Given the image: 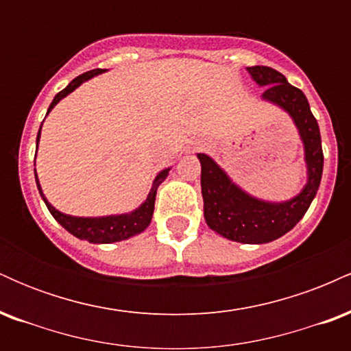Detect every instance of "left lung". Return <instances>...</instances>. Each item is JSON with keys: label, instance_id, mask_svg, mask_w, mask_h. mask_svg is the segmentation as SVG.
I'll return each mask as SVG.
<instances>
[{"label": "left lung", "instance_id": "obj_1", "mask_svg": "<svg viewBox=\"0 0 351 351\" xmlns=\"http://www.w3.org/2000/svg\"><path fill=\"white\" fill-rule=\"evenodd\" d=\"M245 71L257 86L265 88L261 99L284 110L299 132L307 175L304 188L291 199L257 198L232 181L211 156L204 153L196 156L201 163L203 211L209 229L236 243L265 244L287 234L307 213L320 186L324 152L318 123L304 92L272 67L252 66Z\"/></svg>", "mask_w": 351, "mask_h": 351}]
</instances>
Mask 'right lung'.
<instances>
[{
	"mask_svg": "<svg viewBox=\"0 0 351 351\" xmlns=\"http://www.w3.org/2000/svg\"><path fill=\"white\" fill-rule=\"evenodd\" d=\"M104 72H107V69H94L90 72H86V74L79 75V77H75L69 86L62 88V90L56 95L54 100L51 102L49 108H47L46 115H49L52 108L58 106L64 97H67L71 92H74L75 88L82 86L84 82H87V80H90L92 77H95V75L104 74ZM41 127H39L38 138H36V147H38L39 138H41ZM170 170L171 167L165 168V170H162L155 176V180H153L152 183L150 193H148L147 198H145V201L138 208H135L134 211L122 213V215H107V216H72V215H66V213L59 211V209L52 206L49 201H47L46 195L43 193L41 183H39L38 173H36V170H34V176H36V184H38V189H39V195H41V198L44 203H46L49 213L54 216V219L58 221L60 226L66 229V231H69L72 236L79 237V239L82 241H88V243L92 244H112V243H119V241L130 239V237L140 234V232H143L145 229L150 226L153 209H155L156 189H158L160 184L167 180Z\"/></svg>",
	"mask_w": 351,
	"mask_h": 351,
	"instance_id": "obj_1",
	"label": "right lung"
}]
</instances>
